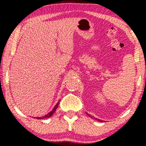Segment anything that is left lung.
Listing matches in <instances>:
<instances>
[{
    "label": "left lung",
    "instance_id": "1",
    "mask_svg": "<svg viewBox=\"0 0 146 146\" xmlns=\"http://www.w3.org/2000/svg\"><path fill=\"white\" fill-rule=\"evenodd\" d=\"M88 114V116H90V117H92V115H90V114H88V113H87ZM94 119H96V120H98V121H102V120H100V119H97V118H94Z\"/></svg>",
    "mask_w": 146,
    "mask_h": 146
}]
</instances>
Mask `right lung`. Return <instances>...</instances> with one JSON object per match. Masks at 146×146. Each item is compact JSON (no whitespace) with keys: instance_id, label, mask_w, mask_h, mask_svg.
<instances>
[{"instance_id":"obj_1","label":"right lung","mask_w":146,"mask_h":146,"mask_svg":"<svg viewBox=\"0 0 146 146\" xmlns=\"http://www.w3.org/2000/svg\"><path fill=\"white\" fill-rule=\"evenodd\" d=\"M58 105H59V102H57V104H56V106H54V108L52 109V110L51 111H50V112L48 113V114H46V115H45L44 116H42V117H36L35 118H36V119H45V118H48V117H51L52 116V115L54 113V111H56V110L57 109V108H58Z\"/></svg>"}]
</instances>
